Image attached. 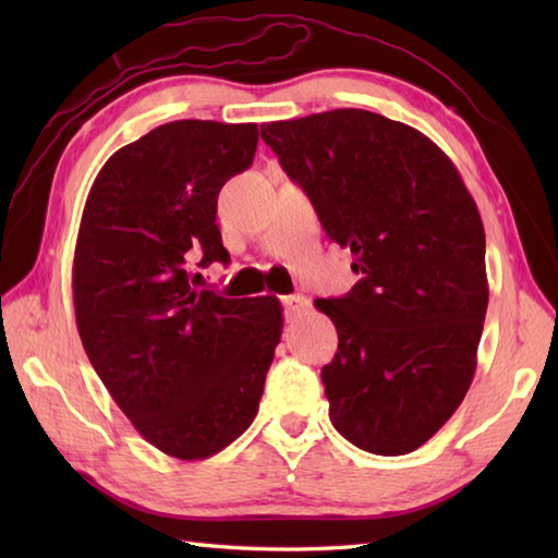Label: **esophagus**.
Returning <instances> with one entry per match:
<instances>
[{"label":"esophagus","instance_id":"1","mask_svg":"<svg viewBox=\"0 0 558 558\" xmlns=\"http://www.w3.org/2000/svg\"><path fill=\"white\" fill-rule=\"evenodd\" d=\"M282 306H286L288 316H302L306 310H310V300L302 298V294H288V298H282Z\"/></svg>","mask_w":558,"mask_h":558}]
</instances>
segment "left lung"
Listing matches in <instances>:
<instances>
[{
  "label": "left lung",
  "mask_w": 558,
  "mask_h": 558,
  "mask_svg": "<svg viewBox=\"0 0 558 558\" xmlns=\"http://www.w3.org/2000/svg\"><path fill=\"white\" fill-rule=\"evenodd\" d=\"M360 282L316 300L338 330L322 369L330 422L362 450L405 456L465 398L489 304L484 225L432 138L366 110L260 124Z\"/></svg>",
  "instance_id": "obj_1"
}]
</instances>
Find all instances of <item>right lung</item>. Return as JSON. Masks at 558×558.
<instances>
[{
  "label": "right lung",
  "instance_id": "1",
  "mask_svg": "<svg viewBox=\"0 0 558 558\" xmlns=\"http://www.w3.org/2000/svg\"><path fill=\"white\" fill-rule=\"evenodd\" d=\"M256 144V124H162L102 165L83 206L71 268L83 350L136 432L180 460L248 429L282 333L278 300L220 298L189 270L228 264L218 194Z\"/></svg>",
  "mask_w": 558,
  "mask_h": 558
}]
</instances>
